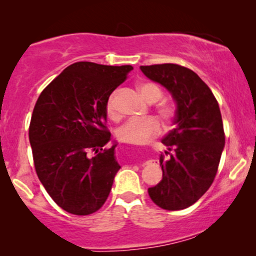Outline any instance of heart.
Here are the masks:
<instances>
[{"label":"heart","instance_id":"obj_1","mask_svg":"<svg viewBox=\"0 0 256 256\" xmlns=\"http://www.w3.org/2000/svg\"><path fill=\"white\" fill-rule=\"evenodd\" d=\"M138 89H140L143 98L149 104H155L162 98V90L152 82H142L138 85ZM118 96L119 91H113L106 102V113H107L108 118L112 120H118L120 118ZM156 113L165 122H171L176 116V108L170 104H161L156 107ZM160 132L161 125L158 120L149 116L144 119H131L126 122L118 130V137L124 143L142 146L146 144Z\"/></svg>","mask_w":256,"mask_h":256}]
</instances>
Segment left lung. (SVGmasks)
Wrapping results in <instances>:
<instances>
[{"label": "left lung", "mask_w": 256, "mask_h": 256, "mask_svg": "<svg viewBox=\"0 0 256 256\" xmlns=\"http://www.w3.org/2000/svg\"><path fill=\"white\" fill-rule=\"evenodd\" d=\"M152 80L172 94L177 110L174 128L162 138V180L149 188L155 204L166 210L190 207L210 189L225 146L219 104L208 85L192 70L176 64L140 66Z\"/></svg>", "instance_id": "obj_1"}]
</instances>
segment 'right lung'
Masks as SVG:
<instances>
[{
	"label": "right lung",
	"mask_w": 256,
	"mask_h": 256,
	"mask_svg": "<svg viewBox=\"0 0 256 256\" xmlns=\"http://www.w3.org/2000/svg\"><path fill=\"white\" fill-rule=\"evenodd\" d=\"M132 66L80 61L40 92L28 138L36 173L58 207L74 216L95 213L110 195L120 166L106 122V102Z\"/></svg>",
	"instance_id": "1"
}]
</instances>
